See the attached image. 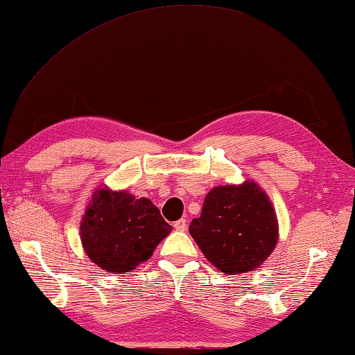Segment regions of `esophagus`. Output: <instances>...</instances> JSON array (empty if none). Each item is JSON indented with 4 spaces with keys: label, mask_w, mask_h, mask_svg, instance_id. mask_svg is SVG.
<instances>
[{
    "label": "esophagus",
    "mask_w": 355,
    "mask_h": 355,
    "mask_svg": "<svg viewBox=\"0 0 355 355\" xmlns=\"http://www.w3.org/2000/svg\"><path fill=\"white\" fill-rule=\"evenodd\" d=\"M175 230L180 231V232L187 231V220L180 218V220H178V222H175Z\"/></svg>",
    "instance_id": "1"
}]
</instances>
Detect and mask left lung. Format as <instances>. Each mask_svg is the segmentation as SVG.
<instances>
[{
    "label": "left lung",
    "instance_id": "obj_1",
    "mask_svg": "<svg viewBox=\"0 0 355 355\" xmlns=\"http://www.w3.org/2000/svg\"><path fill=\"white\" fill-rule=\"evenodd\" d=\"M190 234L205 258L226 275L255 270L279 239L278 217L269 196L254 179L211 188Z\"/></svg>",
    "mask_w": 355,
    "mask_h": 355
}]
</instances>
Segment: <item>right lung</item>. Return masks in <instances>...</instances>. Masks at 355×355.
I'll use <instances>...</instances> for the list:
<instances>
[{
  "mask_svg": "<svg viewBox=\"0 0 355 355\" xmlns=\"http://www.w3.org/2000/svg\"><path fill=\"white\" fill-rule=\"evenodd\" d=\"M171 230L152 200L100 185L82 216L80 240L100 269L125 273L147 261Z\"/></svg>",
  "mask_w": 355,
  "mask_h": 355,
  "instance_id": "1",
  "label": "right lung"
}]
</instances>
